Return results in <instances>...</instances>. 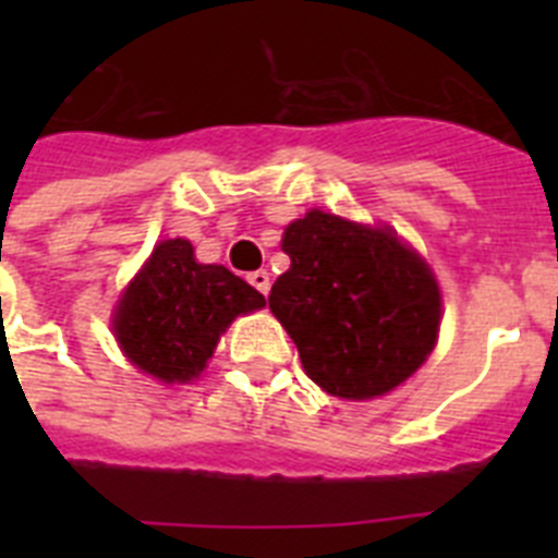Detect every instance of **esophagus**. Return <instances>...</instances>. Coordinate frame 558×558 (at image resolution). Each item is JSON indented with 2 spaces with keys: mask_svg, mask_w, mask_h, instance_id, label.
<instances>
[{
  "mask_svg": "<svg viewBox=\"0 0 558 558\" xmlns=\"http://www.w3.org/2000/svg\"><path fill=\"white\" fill-rule=\"evenodd\" d=\"M248 282L254 284L259 293L268 295V290H270V274H268V270H254V274H248Z\"/></svg>",
  "mask_w": 558,
  "mask_h": 558,
  "instance_id": "1",
  "label": "esophagus"
}]
</instances>
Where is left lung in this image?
Returning a JSON list of instances; mask_svg holds the SVG:
<instances>
[{
	"instance_id": "left-lung-1",
	"label": "left lung",
	"mask_w": 558,
	"mask_h": 558,
	"mask_svg": "<svg viewBox=\"0 0 558 558\" xmlns=\"http://www.w3.org/2000/svg\"><path fill=\"white\" fill-rule=\"evenodd\" d=\"M282 251L290 268L268 304L315 386L374 399L425 363L441 327V290L397 231L310 209L284 229Z\"/></svg>"
}]
</instances>
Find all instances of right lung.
Here are the masks:
<instances>
[{"label":"right lung","mask_w":558,"mask_h":558,"mask_svg":"<svg viewBox=\"0 0 558 558\" xmlns=\"http://www.w3.org/2000/svg\"><path fill=\"white\" fill-rule=\"evenodd\" d=\"M265 295L223 265L195 259L190 240H161L113 310L117 343L140 372L172 383L198 379L236 315Z\"/></svg>","instance_id":"add662e5"}]
</instances>
